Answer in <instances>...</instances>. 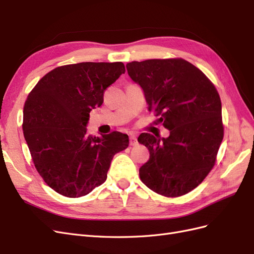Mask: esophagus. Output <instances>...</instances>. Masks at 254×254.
Listing matches in <instances>:
<instances>
[{"instance_id": "34e87169", "label": "esophagus", "mask_w": 254, "mask_h": 254, "mask_svg": "<svg viewBox=\"0 0 254 254\" xmlns=\"http://www.w3.org/2000/svg\"><path fill=\"white\" fill-rule=\"evenodd\" d=\"M129 142H130V145L131 146H134L137 144V141H136V137L133 133H130V136H129Z\"/></svg>"}]
</instances>
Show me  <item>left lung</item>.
<instances>
[{"label": "left lung", "instance_id": "1", "mask_svg": "<svg viewBox=\"0 0 254 254\" xmlns=\"http://www.w3.org/2000/svg\"><path fill=\"white\" fill-rule=\"evenodd\" d=\"M126 67L142 88L148 110L170 130L168 137H137L150 153L140 178L160 195L188 194L212 170L224 137L218 92L198 67L181 58L132 61Z\"/></svg>", "mask_w": 254, "mask_h": 254}]
</instances>
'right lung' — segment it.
<instances>
[{
    "instance_id": "right-lung-1",
    "label": "right lung",
    "mask_w": 254,
    "mask_h": 254,
    "mask_svg": "<svg viewBox=\"0 0 254 254\" xmlns=\"http://www.w3.org/2000/svg\"><path fill=\"white\" fill-rule=\"evenodd\" d=\"M125 73L123 63H80L54 68L38 81L23 109V133L38 173L65 197L89 194L107 179L115 153L129 145L127 134L87 133L90 111Z\"/></svg>"
}]
</instances>
